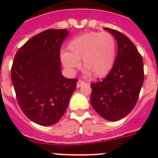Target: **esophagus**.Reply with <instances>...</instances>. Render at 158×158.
I'll return each mask as SVG.
<instances>
[{
	"instance_id": "esophagus-1",
	"label": "esophagus",
	"mask_w": 158,
	"mask_h": 158,
	"mask_svg": "<svg viewBox=\"0 0 158 158\" xmlns=\"http://www.w3.org/2000/svg\"><path fill=\"white\" fill-rule=\"evenodd\" d=\"M85 84V82L79 79V81L77 82V87H78V88H79V87H81L82 85H83V84Z\"/></svg>"
}]
</instances>
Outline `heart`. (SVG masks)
I'll list each match as a JSON object with an SVG mask.
<instances>
[{
  "instance_id": "obj_1",
  "label": "heart",
  "mask_w": 158,
  "mask_h": 158,
  "mask_svg": "<svg viewBox=\"0 0 158 158\" xmlns=\"http://www.w3.org/2000/svg\"><path fill=\"white\" fill-rule=\"evenodd\" d=\"M68 50L62 51L60 60L67 69L73 71L82 67L88 74L96 78L106 76L115 64L117 43L107 32H89L72 39Z\"/></svg>"
}]
</instances>
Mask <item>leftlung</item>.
Wrapping results in <instances>:
<instances>
[{
	"label": "left lung",
	"mask_w": 158,
	"mask_h": 158,
	"mask_svg": "<svg viewBox=\"0 0 158 158\" xmlns=\"http://www.w3.org/2000/svg\"><path fill=\"white\" fill-rule=\"evenodd\" d=\"M104 29L116 39L117 55L106 78L91 84L90 102L102 117L115 121L126 116L136 105L144 79L143 61L127 36L115 29Z\"/></svg>",
	"instance_id": "1"
}]
</instances>
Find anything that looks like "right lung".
<instances>
[{"label":"right lung","mask_w":158,"mask_h":158,"mask_svg":"<svg viewBox=\"0 0 158 158\" xmlns=\"http://www.w3.org/2000/svg\"><path fill=\"white\" fill-rule=\"evenodd\" d=\"M67 29H48L27 41L16 52L11 80L24 115L41 125H54L63 116L77 79L61 74L60 51Z\"/></svg>","instance_id":"1"}]
</instances>
